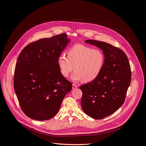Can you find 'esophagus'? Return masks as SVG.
<instances>
[{
    "label": "esophagus",
    "instance_id": "esophagus-1",
    "mask_svg": "<svg viewBox=\"0 0 146 146\" xmlns=\"http://www.w3.org/2000/svg\"><path fill=\"white\" fill-rule=\"evenodd\" d=\"M78 85H76V84H73V85H72V89H76V88H78Z\"/></svg>",
    "mask_w": 146,
    "mask_h": 146
}]
</instances>
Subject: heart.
Segmentation results:
<instances>
[{
	"label": "heart",
	"instance_id": "b5f03b06",
	"mask_svg": "<svg viewBox=\"0 0 146 146\" xmlns=\"http://www.w3.org/2000/svg\"><path fill=\"white\" fill-rule=\"evenodd\" d=\"M105 62L104 52L83 44L73 45L67 51V57L61 54L57 58L60 73L68 78L71 72H75L72 79L75 82H90L101 73Z\"/></svg>",
	"mask_w": 146,
	"mask_h": 146
}]
</instances>
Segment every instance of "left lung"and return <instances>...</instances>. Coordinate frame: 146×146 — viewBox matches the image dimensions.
Returning <instances> with one entry per match:
<instances>
[{
  "label": "left lung",
  "instance_id": "8db88e82",
  "mask_svg": "<svg viewBox=\"0 0 146 146\" xmlns=\"http://www.w3.org/2000/svg\"><path fill=\"white\" fill-rule=\"evenodd\" d=\"M85 42L101 49L105 56L100 75L80 86L82 110L90 117L101 119L114 113L124 104L131 83V68L126 54L121 49L94 40Z\"/></svg>",
  "mask_w": 146,
  "mask_h": 146
}]
</instances>
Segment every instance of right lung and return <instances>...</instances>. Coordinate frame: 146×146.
Listing matches in <instances>:
<instances>
[{
    "label": "right lung",
    "mask_w": 146,
    "mask_h": 146,
    "mask_svg": "<svg viewBox=\"0 0 146 146\" xmlns=\"http://www.w3.org/2000/svg\"><path fill=\"white\" fill-rule=\"evenodd\" d=\"M70 42L61 34L28 44L15 66L13 86L23 112L38 121L55 116L72 83L60 73L57 58Z\"/></svg>",
    "instance_id": "1"
}]
</instances>
